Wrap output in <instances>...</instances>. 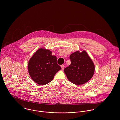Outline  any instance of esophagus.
Returning a JSON list of instances; mask_svg holds the SVG:
<instances>
[{"mask_svg":"<svg viewBox=\"0 0 120 120\" xmlns=\"http://www.w3.org/2000/svg\"><path fill=\"white\" fill-rule=\"evenodd\" d=\"M61 68H62V70H64V65H62L61 66Z\"/></svg>","mask_w":120,"mask_h":120,"instance_id":"esophagus-1","label":"esophagus"}]
</instances>
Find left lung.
I'll list each match as a JSON object with an SVG mask.
<instances>
[{"mask_svg":"<svg viewBox=\"0 0 120 120\" xmlns=\"http://www.w3.org/2000/svg\"><path fill=\"white\" fill-rule=\"evenodd\" d=\"M70 65L64 71L71 82L77 85L83 84L92 77L95 65L87 53L83 50L72 53L70 56Z\"/></svg>","mask_w":120,"mask_h":120,"instance_id":"left-lung-1","label":"left lung"}]
</instances>
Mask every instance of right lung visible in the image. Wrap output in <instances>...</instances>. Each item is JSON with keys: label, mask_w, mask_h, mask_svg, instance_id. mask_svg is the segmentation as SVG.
<instances>
[{"label": "right lung", "mask_w": 120, "mask_h": 120, "mask_svg": "<svg viewBox=\"0 0 120 120\" xmlns=\"http://www.w3.org/2000/svg\"><path fill=\"white\" fill-rule=\"evenodd\" d=\"M49 50L41 48L32 56L28 63L29 74L36 83L44 85L51 82L56 72L61 69L56 63V57Z\"/></svg>", "instance_id": "obj_1"}]
</instances>
